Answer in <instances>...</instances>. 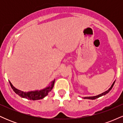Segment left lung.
Wrapping results in <instances>:
<instances>
[{"instance_id":"8db88e82","label":"left lung","mask_w":123,"mask_h":123,"mask_svg":"<svg viewBox=\"0 0 123 123\" xmlns=\"http://www.w3.org/2000/svg\"><path fill=\"white\" fill-rule=\"evenodd\" d=\"M115 81H116V80H115V81H114V82L113 83V84H111V87H110V88H109L108 90H106V91H105V92H102V94H99V95H96V96H92V97H83V98H84V99H95L98 98H99V97H102V96H103V95H106V94H108V93L109 92V91H111V88H112L114 84H115Z\"/></svg>"}]
</instances>
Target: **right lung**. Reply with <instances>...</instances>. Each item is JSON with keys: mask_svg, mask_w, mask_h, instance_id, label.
<instances>
[{"mask_svg": "<svg viewBox=\"0 0 123 123\" xmlns=\"http://www.w3.org/2000/svg\"><path fill=\"white\" fill-rule=\"evenodd\" d=\"M9 83L13 91L17 94H18L19 97L24 98L28 99L35 101V100L42 99L44 98L48 95L49 92H50L53 88L54 84L55 83V79L51 81L49 83V84H48L47 87H45L44 88L41 89V90H35V91H28V92H24V91L18 90V89L15 88V87H14L12 83L10 81Z\"/></svg>", "mask_w": 123, "mask_h": 123, "instance_id": "right-lung-1", "label": "right lung"}]
</instances>
